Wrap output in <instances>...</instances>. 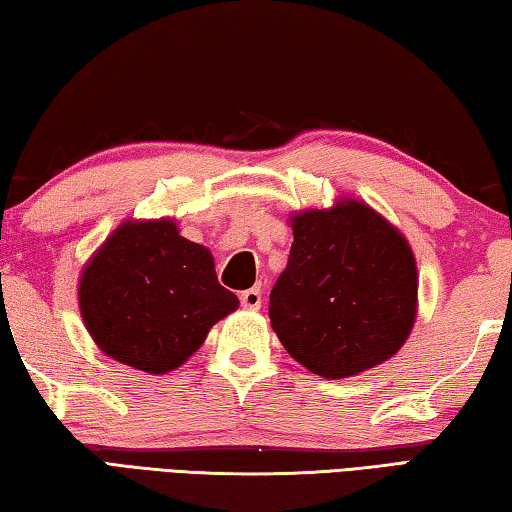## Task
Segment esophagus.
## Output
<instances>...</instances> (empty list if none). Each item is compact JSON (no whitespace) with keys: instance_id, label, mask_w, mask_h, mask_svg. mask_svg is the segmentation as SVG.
<instances>
[{"instance_id":"esophagus-1","label":"esophagus","mask_w":512,"mask_h":512,"mask_svg":"<svg viewBox=\"0 0 512 512\" xmlns=\"http://www.w3.org/2000/svg\"><path fill=\"white\" fill-rule=\"evenodd\" d=\"M241 307L246 309H259L262 307V291L259 289H246L244 293H241Z\"/></svg>"}]
</instances>
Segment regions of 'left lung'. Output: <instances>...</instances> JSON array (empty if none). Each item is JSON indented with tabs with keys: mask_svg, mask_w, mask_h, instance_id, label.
I'll return each mask as SVG.
<instances>
[{
	"mask_svg": "<svg viewBox=\"0 0 512 512\" xmlns=\"http://www.w3.org/2000/svg\"><path fill=\"white\" fill-rule=\"evenodd\" d=\"M287 268L271 291V325L293 359L325 379L391 359L418 314V268L400 230L366 203L291 216Z\"/></svg>",
	"mask_w": 512,
	"mask_h": 512,
	"instance_id": "obj_1",
	"label": "left lung"
}]
</instances>
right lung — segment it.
<instances>
[{
  "label": "right lung",
  "instance_id": "right-lung-1",
  "mask_svg": "<svg viewBox=\"0 0 512 512\" xmlns=\"http://www.w3.org/2000/svg\"><path fill=\"white\" fill-rule=\"evenodd\" d=\"M79 307L110 359L164 375L201 348L239 300L216 280L212 253L173 219L124 221L85 264Z\"/></svg>",
  "mask_w": 512,
  "mask_h": 512
}]
</instances>
